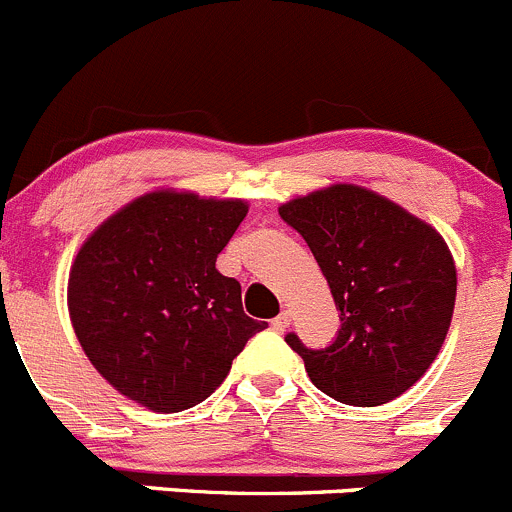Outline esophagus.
<instances>
[{
    "label": "esophagus",
    "mask_w": 512,
    "mask_h": 512,
    "mask_svg": "<svg viewBox=\"0 0 512 512\" xmlns=\"http://www.w3.org/2000/svg\"><path fill=\"white\" fill-rule=\"evenodd\" d=\"M270 326L275 328V331H280V333H283L285 328L290 326V313H288V310H283V313H280L278 318H272V321H270Z\"/></svg>",
    "instance_id": "esophagus-1"
}]
</instances>
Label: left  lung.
Segmentation results:
<instances>
[{"label": "left lung", "instance_id": "1", "mask_svg": "<svg viewBox=\"0 0 512 512\" xmlns=\"http://www.w3.org/2000/svg\"><path fill=\"white\" fill-rule=\"evenodd\" d=\"M326 275L341 328L313 351L288 333L323 394L379 407L417 384L450 331L457 270L442 234L391 199L331 184L280 204Z\"/></svg>", "mask_w": 512, "mask_h": 512}]
</instances>
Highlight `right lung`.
<instances>
[{
    "mask_svg": "<svg viewBox=\"0 0 512 512\" xmlns=\"http://www.w3.org/2000/svg\"><path fill=\"white\" fill-rule=\"evenodd\" d=\"M245 217V199L156 189L83 242L70 267V321L113 389L151 412L189 409L267 328L245 315L240 283L217 270Z\"/></svg>",
    "mask_w": 512,
    "mask_h": 512,
    "instance_id": "add662e5",
    "label": "right lung"
}]
</instances>
